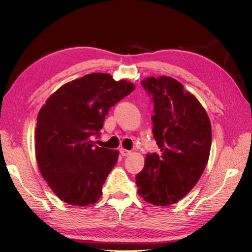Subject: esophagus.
Masks as SVG:
<instances>
[{
    "mask_svg": "<svg viewBox=\"0 0 252 252\" xmlns=\"http://www.w3.org/2000/svg\"><path fill=\"white\" fill-rule=\"evenodd\" d=\"M120 154H121L122 156H123V157H127V156L130 155V151L126 150V149H124V148H120Z\"/></svg>",
    "mask_w": 252,
    "mask_h": 252,
    "instance_id": "34e87169",
    "label": "esophagus"
}]
</instances>
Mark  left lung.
Returning a JSON list of instances; mask_svg holds the SVG:
<instances>
[{
  "label": "left lung",
  "instance_id": "obj_1",
  "mask_svg": "<svg viewBox=\"0 0 252 252\" xmlns=\"http://www.w3.org/2000/svg\"><path fill=\"white\" fill-rule=\"evenodd\" d=\"M154 103L152 133L161 154H147L136 174L138 193L157 206L177 203L193 188L208 162L211 125L203 106L168 77L141 82Z\"/></svg>",
  "mask_w": 252,
  "mask_h": 252
}]
</instances>
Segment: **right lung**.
<instances>
[{"label": "right lung", "instance_id": "1", "mask_svg": "<svg viewBox=\"0 0 252 252\" xmlns=\"http://www.w3.org/2000/svg\"><path fill=\"white\" fill-rule=\"evenodd\" d=\"M134 89L125 80L91 73L65 84L41 108L35 157L44 180L61 200L78 206L95 203L119 151L98 147L105 117Z\"/></svg>", "mask_w": 252, "mask_h": 252}]
</instances>
